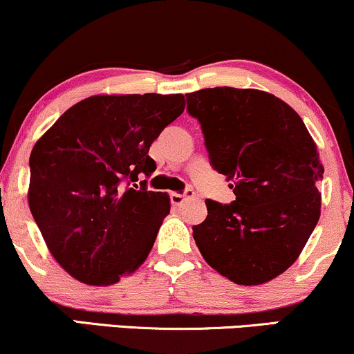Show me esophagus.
<instances>
[{"mask_svg":"<svg viewBox=\"0 0 354 354\" xmlns=\"http://www.w3.org/2000/svg\"><path fill=\"white\" fill-rule=\"evenodd\" d=\"M192 196H194V191L192 189H186L183 194H180V192H171V196H169V199H171V204L174 205H181L183 203H185L186 199H191Z\"/></svg>","mask_w":354,"mask_h":354,"instance_id":"esophagus-1","label":"esophagus"}]
</instances>
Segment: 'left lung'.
Segmentation results:
<instances>
[{
    "instance_id": "left-lung-1",
    "label": "left lung",
    "mask_w": 354,
    "mask_h": 354,
    "mask_svg": "<svg viewBox=\"0 0 354 354\" xmlns=\"http://www.w3.org/2000/svg\"><path fill=\"white\" fill-rule=\"evenodd\" d=\"M210 165L235 201L205 199L192 236L209 266L241 286L274 279L299 258L320 217L324 165L301 115L259 89L205 88L186 95Z\"/></svg>"
}]
</instances>
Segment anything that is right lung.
I'll return each instance as SVG.
<instances>
[{
	"label": "right lung",
	"instance_id": "add662e5",
	"mask_svg": "<svg viewBox=\"0 0 354 354\" xmlns=\"http://www.w3.org/2000/svg\"><path fill=\"white\" fill-rule=\"evenodd\" d=\"M183 111V95H97L71 106L35 142L30 212L75 279L115 284L149 257L169 196L131 183L155 171L150 145Z\"/></svg>",
	"mask_w": 354,
	"mask_h": 354
}]
</instances>
